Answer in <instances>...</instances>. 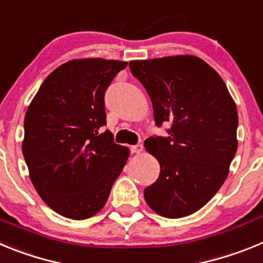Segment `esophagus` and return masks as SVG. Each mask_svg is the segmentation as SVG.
Masks as SVG:
<instances>
[{
  "mask_svg": "<svg viewBox=\"0 0 263 263\" xmlns=\"http://www.w3.org/2000/svg\"><path fill=\"white\" fill-rule=\"evenodd\" d=\"M130 152L134 153V154H139V153L143 152V146L141 145V143H137V145H134L130 147Z\"/></svg>",
  "mask_w": 263,
  "mask_h": 263,
  "instance_id": "esophagus-1",
  "label": "esophagus"
}]
</instances>
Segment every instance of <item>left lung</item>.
Listing matches in <instances>:
<instances>
[{
    "label": "left lung",
    "mask_w": 263,
    "mask_h": 263,
    "mask_svg": "<svg viewBox=\"0 0 263 263\" xmlns=\"http://www.w3.org/2000/svg\"><path fill=\"white\" fill-rule=\"evenodd\" d=\"M150 96L158 127L145 147L160 164L157 182L145 188L153 211L168 218L192 215L220 190L237 152L238 115L217 72L190 55L129 63Z\"/></svg>",
    "instance_id": "8db88e82"
}]
</instances>
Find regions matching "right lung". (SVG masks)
<instances>
[{
	"mask_svg": "<svg viewBox=\"0 0 263 263\" xmlns=\"http://www.w3.org/2000/svg\"><path fill=\"white\" fill-rule=\"evenodd\" d=\"M126 62L71 60L47 76L25 116L22 153L39 196L59 215H96L126 164L129 148L106 125L105 90Z\"/></svg>",
	"mask_w": 263,
	"mask_h": 263,
	"instance_id": "obj_1",
	"label": "right lung"
}]
</instances>
